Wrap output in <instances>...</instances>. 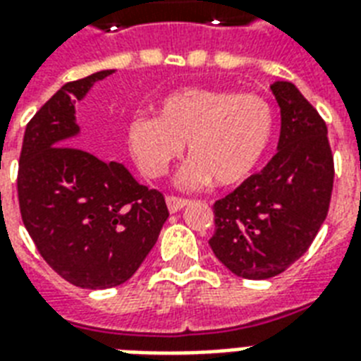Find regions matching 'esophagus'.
Instances as JSON below:
<instances>
[{"mask_svg":"<svg viewBox=\"0 0 361 361\" xmlns=\"http://www.w3.org/2000/svg\"><path fill=\"white\" fill-rule=\"evenodd\" d=\"M187 204H189V200H187V198L174 197V195L166 197V206H169L170 214H176V212H180V209L185 208Z\"/></svg>","mask_w":361,"mask_h":361,"instance_id":"obj_1","label":"esophagus"}]
</instances>
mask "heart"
<instances>
[{
    "mask_svg": "<svg viewBox=\"0 0 361 361\" xmlns=\"http://www.w3.org/2000/svg\"><path fill=\"white\" fill-rule=\"evenodd\" d=\"M275 133V112L257 93L219 87H181L157 104L155 116L138 114L125 127L130 157L149 178L166 174L183 153L191 163L181 181L217 185L245 181L266 157Z\"/></svg>",
    "mask_w": 361,
    "mask_h": 361,
    "instance_id": "1",
    "label": "heart"
}]
</instances>
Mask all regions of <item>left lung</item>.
I'll use <instances>...</instances> for the list:
<instances>
[{
	"instance_id": "left-lung-1",
	"label": "left lung",
	"mask_w": 361,
	"mask_h": 361,
	"mask_svg": "<svg viewBox=\"0 0 361 361\" xmlns=\"http://www.w3.org/2000/svg\"><path fill=\"white\" fill-rule=\"evenodd\" d=\"M271 92L281 109L279 152L214 204L209 247L243 279H269L296 262L319 234L334 189L324 120L292 82H275Z\"/></svg>"
}]
</instances>
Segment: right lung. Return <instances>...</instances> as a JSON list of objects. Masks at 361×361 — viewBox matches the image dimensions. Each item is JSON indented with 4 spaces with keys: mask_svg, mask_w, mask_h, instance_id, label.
I'll list each match as a JSON object with an SVG mask.
<instances>
[{
    "mask_svg": "<svg viewBox=\"0 0 361 361\" xmlns=\"http://www.w3.org/2000/svg\"><path fill=\"white\" fill-rule=\"evenodd\" d=\"M114 71L67 82L37 110L20 152V215L37 251L71 285L110 288L133 277L152 251L169 208L163 192L140 185L120 163L84 147L75 104Z\"/></svg>",
    "mask_w": 361,
    "mask_h": 361,
    "instance_id": "obj_1",
    "label": "right lung"
}]
</instances>
